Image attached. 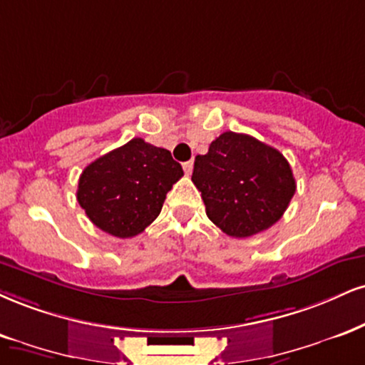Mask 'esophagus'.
Segmentation results:
<instances>
[{"label": "esophagus", "mask_w": 365, "mask_h": 365, "mask_svg": "<svg viewBox=\"0 0 365 365\" xmlns=\"http://www.w3.org/2000/svg\"><path fill=\"white\" fill-rule=\"evenodd\" d=\"M183 170H185L187 175H190L192 171H194V161H185V163H183Z\"/></svg>", "instance_id": "1"}]
</instances>
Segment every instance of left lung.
I'll return each instance as SVG.
<instances>
[{
    "instance_id": "left-lung-1",
    "label": "left lung",
    "mask_w": 365,
    "mask_h": 365,
    "mask_svg": "<svg viewBox=\"0 0 365 365\" xmlns=\"http://www.w3.org/2000/svg\"><path fill=\"white\" fill-rule=\"evenodd\" d=\"M192 182L205 214L232 238H250L282 217L296 192L284 155L248 134L222 133L195 156Z\"/></svg>"
}]
</instances>
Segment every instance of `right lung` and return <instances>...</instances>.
<instances>
[{"label": "right lung", "mask_w": 365, "mask_h": 365, "mask_svg": "<svg viewBox=\"0 0 365 365\" xmlns=\"http://www.w3.org/2000/svg\"><path fill=\"white\" fill-rule=\"evenodd\" d=\"M182 177V165L168 149L134 138L83 170L76 197L96 227L133 238L155 221Z\"/></svg>", "instance_id": "add662e5"}]
</instances>
